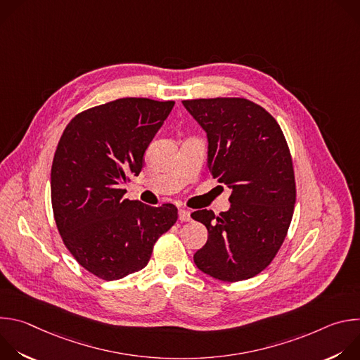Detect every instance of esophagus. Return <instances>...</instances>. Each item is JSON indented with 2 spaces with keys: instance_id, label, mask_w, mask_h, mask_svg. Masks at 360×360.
<instances>
[{
  "instance_id": "obj_1",
  "label": "esophagus",
  "mask_w": 360,
  "mask_h": 360,
  "mask_svg": "<svg viewBox=\"0 0 360 360\" xmlns=\"http://www.w3.org/2000/svg\"><path fill=\"white\" fill-rule=\"evenodd\" d=\"M178 218L181 222H188L191 221V212L186 211V210H179L178 211Z\"/></svg>"
}]
</instances>
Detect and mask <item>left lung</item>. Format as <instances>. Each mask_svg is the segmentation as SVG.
Segmentation results:
<instances>
[{
	"instance_id": "obj_1",
	"label": "left lung",
	"mask_w": 360,
	"mask_h": 360,
	"mask_svg": "<svg viewBox=\"0 0 360 360\" xmlns=\"http://www.w3.org/2000/svg\"><path fill=\"white\" fill-rule=\"evenodd\" d=\"M182 102L208 134L212 178L232 188L229 211L191 214L210 233L195 265L222 282L253 278L274 261L293 217L296 182L286 138L276 120L246 98Z\"/></svg>"
}]
</instances>
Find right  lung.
<instances>
[{
  "label": "right lung",
  "mask_w": 360,
  "mask_h": 360,
  "mask_svg": "<svg viewBox=\"0 0 360 360\" xmlns=\"http://www.w3.org/2000/svg\"><path fill=\"white\" fill-rule=\"evenodd\" d=\"M175 101L120 98L77 114L51 168V202L65 248L89 274L117 281L143 269L178 219L172 203L125 199L121 184L143 168L150 141Z\"/></svg>",
  "instance_id": "add662e5"
}]
</instances>
